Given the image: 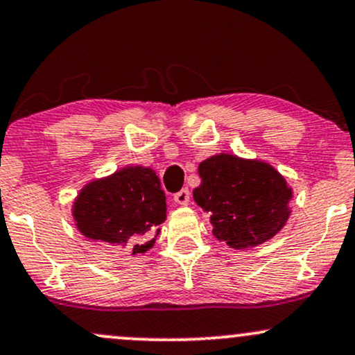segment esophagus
Wrapping results in <instances>:
<instances>
[{"label":"esophagus","mask_w":355,"mask_h":355,"mask_svg":"<svg viewBox=\"0 0 355 355\" xmlns=\"http://www.w3.org/2000/svg\"><path fill=\"white\" fill-rule=\"evenodd\" d=\"M173 200L178 203V205H187L190 202V191L189 189H182L180 191L173 195Z\"/></svg>","instance_id":"1"}]
</instances>
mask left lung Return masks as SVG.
<instances>
[{
	"label": "left lung",
	"instance_id": "8db88e82",
	"mask_svg": "<svg viewBox=\"0 0 355 355\" xmlns=\"http://www.w3.org/2000/svg\"><path fill=\"white\" fill-rule=\"evenodd\" d=\"M198 175L193 200L210 211L214 235L232 248L267 242L287 222L292 190L274 166L222 153L202 162Z\"/></svg>",
	"mask_w": 355,
	"mask_h": 355
}]
</instances>
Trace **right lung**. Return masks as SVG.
<instances>
[{
  "mask_svg": "<svg viewBox=\"0 0 355 355\" xmlns=\"http://www.w3.org/2000/svg\"><path fill=\"white\" fill-rule=\"evenodd\" d=\"M76 227L96 242L148 250L166 217L165 193L152 168L126 166L103 180L88 183L73 205Z\"/></svg>",
  "mask_w": 355,
  "mask_h": 355,
  "instance_id": "right-lung-1",
  "label": "right lung"
}]
</instances>
